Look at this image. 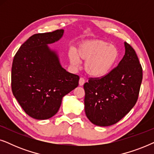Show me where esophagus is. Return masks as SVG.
<instances>
[{
	"instance_id": "34e87169",
	"label": "esophagus",
	"mask_w": 154,
	"mask_h": 154,
	"mask_svg": "<svg viewBox=\"0 0 154 154\" xmlns=\"http://www.w3.org/2000/svg\"><path fill=\"white\" fill-rule=\"evenodd\" d=\"M85 79H84V78H83V77H81L79 80V85H83L84 83H85Z\"/></svg>"
}]
</instances>
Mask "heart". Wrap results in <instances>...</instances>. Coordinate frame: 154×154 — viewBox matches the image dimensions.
<instances>
[{
	"instance_id": "1",
	"label": "heart",
	"mask_w": 154,
	"mask_h": 154,
	"mask_svg": "<svg viewBox=\"0 0 154 154\" xmlns=\"http://www.w3.org/2000/svg\"><path fill=\"white\" fill-rule=\"evenodd\" d=\"M72 64L79 65L80 60L85 61V69L93 77L106 75L117 64L119 52L116 47L102 40H91L83 42L78 46L76 52H69Z\"/></svg>"
}]
</instances>
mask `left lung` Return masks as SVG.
Masks as SVG:
<instances>
[{
	"instance_id": "1",
	"label": "left lung",
	"mask_w": 154,
	"mask_h": 154,
	"mask_svg": "<svg viewBox=\"0 0 154 154\" xmlns=\"http://www.w3.org/2000/svg\"><path fill=\"white\" fill-rule=\"evenodd\" d=\"M125 55L117 66L102 77L89 78L84 84L85 114L96 125L118 123L138 100L142 67L132 46L125 42Z\"/></svg>"
}]
</instances>
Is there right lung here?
<instances>
[{
	"mask_svg": "<svg viewBox=\"0 0 154 154\" xmlns=\"http://www.w3.org/2000/svg\"><path fill=\"white\" fill-rule=\"evenodd\" d=\"M63 33V29H57L31 35L14 57L12 93L25 113L35 119L55 115L63 97L79 86V75L63 69L47 45L60 40Z\"/></svg>",
	"mask_w": 154,
	"mask_h": 154,
	"instance_id": "right-lung-1",
	"label": "right lung"
}]
</instances>
